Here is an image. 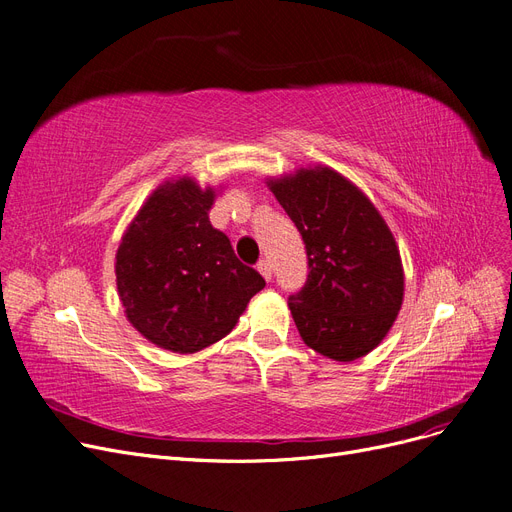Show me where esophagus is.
<instances>
[{
    "mask_svg": "<svg viewBox=\"0 0 512 512\" xmlns=\"http://www.w3.org/2000/svg\"><path fill=\"white\" fill-rule=\"evenodd\" d=\"M258 271H260V275H262L264 279L271 281L273 269H271V262H269V260H260V262H258Z\"/></svg>",
    "mask_w": 512,
    "mask_h": 512,
    "instance_id": "34e87169",
    "label": "esophagus"
}]
</instances>
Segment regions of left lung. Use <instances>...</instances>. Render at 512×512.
Masks as SVG:
<instances>
[{"label":"left lung","mask_w":512,"mask_h":512,"mask_svg":"<svg viewBox=\"0 0 512 512\" xmlns=\"http://www.w3.org/2000/svg\"><path fill=\"white\" fill-rule=\"evenodd\" d=\"M302 235L309 275L288 306L306 346L353 361L382 342L401 309L403 271L386 222L355 185L330 168L271 182Z\"/></svg>","instance_id":"left-lung-1"}]
</instances>
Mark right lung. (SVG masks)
I'll return each mask as SVG.
<instances>
[{"label":"right lung","instance_id":"obj_1","mask_svg":"<svg viewBox=\"0 0 512 512\" xmlns=\"http://www.w3.org/2000/svg\"><path fill=\"white\" fill-rule=\"evenodd\" d=\"M214 191L180 178L159 187L117 250V292L136 330L172 353H195L227 336L262 275L243 264L210 224Z\"/></svg>","mask_w":512,"mask_h":512}]
</instances>
